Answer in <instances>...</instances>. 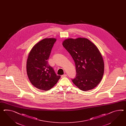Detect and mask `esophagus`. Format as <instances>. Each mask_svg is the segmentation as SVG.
I'll return each instance as SVG.
<instances>
[{
	"instance_id": "34e87169",
	"label": "esophagus",
	"mask_w": 126,
	"mask_h": 126,
	"mask_svg": "<svg viewBox=\"0 0 126 126\" xmlns=\"http://www.w3.org/2000/svg\"><path fill=\"white\" fill-rule=\"evenodd\" d=\"M67 76V74H63V75H62L61 76V78H64L65 77Z\"/></svg>"
}]
</instances>
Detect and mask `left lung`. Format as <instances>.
<instances>
[{"mask_svg":"<svg viewBox=\"0 0 126 126\" xmlns=\"http://www.w3.org/2000/svg\"><path fill=\"white\" fill-rule=\"evenodd\" d=\"M63 45L74 60L76 75L72 80L83 91L96 87L103 77V59L97 47L84 38L66 39Z\"/></svg>","mask_w":126,"mask_h":126,"instance_id":"left-lung-1","label":"left lung"}]
</instances>
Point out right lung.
<instances>
[{
  "mask_svg": "<svg viewBox=\"0 0 126 126\" xmlns=\"http://www.w3.org/2000/svg\"><path fill=\"white\" fill-rule=\"evenodd\" d=\"M55 38H45L36 44L29 53L26 71L29 80L37 89L49 90L55 85L61 76L56 74L48 59Z\"/></svg>",
  "mask_w": 126,
  "mask_h": 126,
  "instance_id": "right-lung-1",
  "label": "right lung"
}]
</instances>
